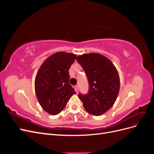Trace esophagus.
Masks as SVG:
<instances>
[{
  "instance_id": "obj_1",
  "label": "esophagus",
  "mask_w": 154,
  "mask_h": 154,
  "mask_svg": "<svg viewBox=\"0 0 154 154\" xmlns=\"http://www.w3.org/2000/svg\"><path fill=\"white\" fill-rule=\"evenodd\" d=\"M74 89H75V91H76V92H78V85H76L75 87H74Z\"/></svg>"
}]
</instances>
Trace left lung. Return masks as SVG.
Returning a JSON list of instances; mask_svg holds the SVG:
<instances>
[{
	"label": "left lung",
	"mask_w": 154,
	"mask_h": 154,
	"mask_svg": "<svg viewBox=\"0 0 154 154\" xmlns=\"http://www.w3.org/2000/svg\"><path fill=\"white\" fill-rule=\"evenodd\" d=\"M88 77L89 91L78 97L88 113L99 116L112 106L117 99L120 80L117 69L105 56L99 53L79 55L76 58Z\"/></svg>",
	"instance_id": "obj_1"
}]
</instances>
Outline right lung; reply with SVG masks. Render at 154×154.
I'll list each match as a JSON object with an SVG mask.
<instances>
[{"instance_id":"right-lung-1","label":"right lung","mask_w":154,"mask_h":154,"mask_svg":"<svg viewBox=\"0 0 154 154\" xmlns=\"http://www.w3.org/2000/svg\"><path fill=\"white\" fill-rule=\"evenodd\" d=\"M76 56L63 51L54 53L45 60L36 73V97L42 108L51 115L61 112L76 93L69 83V70Z\"/></svg>"}]
</instances>
